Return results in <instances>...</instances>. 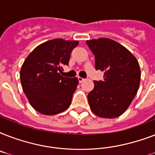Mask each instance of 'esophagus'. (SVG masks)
<instances>
[{"label": "esophagus", "mask_w": 155, "mask_h": 155, "mask_svg": "<svg viewBox=\"0 0 155 155\" xmlns=\"http://www.w3.org/2000/svg\"><path fill=\"white\" fill-rule=\"evenodd\" d=\"M78 80H79V82L81 83V82H83L84 80V79L82 77H80V76H78Z\"/></svg>", "instance_id": "1"}]
</instances>
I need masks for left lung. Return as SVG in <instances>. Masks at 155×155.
<instances>
[{"instance_id":"8db88e82","label":"left lung","mask_w":155,"mask_h":155,"mask_svg":"<svg viewBox=\"0 0 155 155\" xmlns=\"http://www.w3.org/2000/svg\"><path fill=\"white\" fill-rule=\"evenodd\" d=\"M95 55L96 70L104 71V80L94 81L87 95L90 108L101 117L115 118L125 113L139 87L138 62L125 47L109 38L86 42Z\"/></svg>"}]
</instances>
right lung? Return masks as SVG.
I'll list each match as a JSON object with an SVG mask.
<instances>
[{
    "label": "right lung",
    "mask_w": 155,
    "mask_h": 155,
    "mask_svg": "<svg viewBox=\"0 0 155 155\" xmlns=\"http://www.w3.org/2000/svg\"><path fill=\"white\" fill-rule=\"evenodd\" d=\"M78 44V41L62 38L50 40L38 46L23 63L20 71L22 89L31 106L40 113L54 115L70 106L79 81L60 73Z\"/></svg>",
    "instance_id": "obj_1"
}]
</instances>
